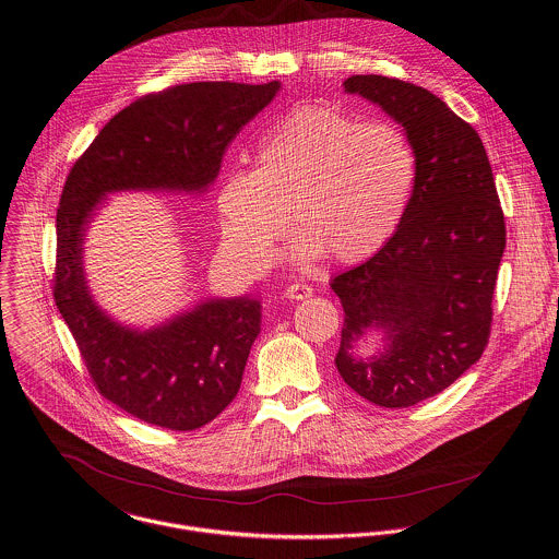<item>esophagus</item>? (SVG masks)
<instances>
[{
	"instance_id": "1",
	"label": "esophagus",
	"mask_w": 559,
	"mask_h": 559,
	"mask_svg": "<svg viewBox=\"0 0 559 559\" xmlns=\"http://www.w3.org/2000/svg\"><path fill=\"white\" fill-rule=\"evenodd\" d=\"M311 296H313V287L307 283H292L285 289V298H289V300H307Z\"/></svg>"
}]
</instances>
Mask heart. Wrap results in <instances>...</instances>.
Returning <instances> with one entry per match:
<instances>
[{
    "instance_id": "b5f03b06",
    "label": "heart",
    "mask_w": 559,
    "mask_h": 559,
    "mask_svg": "<svg viewBox=\"0 0 559 559\" xmlns=\"http://www.w3.org/2000/svg\"><path fill=\"white\" fill-rule=\"evenodd\" d=\"M417 179L406 133L326 106L285 114L259 142L254 168H233L216 205L228 252L250 270L276 261L292 223L298 261L360 263L404 221Z\"/></svg>"
}]
</instances>
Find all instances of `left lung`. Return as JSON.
Segmentation results:
<instances>
[{
  "label": "left lung",
  "instance_id": "1",
  "mask_svg": "<svg viewBox=\"0 0 559 559\" xmlns=\"http://www.w3.org/2000/svg\"><path fill=\"white\" fill-rule=\"evenodd\" d=\"M343 88L404 127L417 179L389 243L331 281L345 313L335 365L371 404L408 408L445 391L488 343L503 212L477 131L443 99L382 75H352ZM371 332L383 347L362 353Z\"/></svg>",
  "mask_w": 559,
  "mask_h": 559
}]
</instances>
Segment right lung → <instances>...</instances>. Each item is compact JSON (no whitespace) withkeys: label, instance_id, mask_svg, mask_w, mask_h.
<instances>
[{"label":"right lung","instance_id":"1","mask_svg":"<svg viewBox=\"0 0 559 559\" xmlns=\"http://www.w3.org/2000/svg\"><path fill=\"white\" fill-rule=\"evenodd\" d=\"M281 82H194L127 106L71 168L56 216L53 298L99 393L144 424L186 432L214 421L235 400L261 300L207 298L151 329L124 326L91 294L84 239L116 192L205 194L239 129Z\"/></svg>","mask_w":559,"mask_h":559}]
</instances>
